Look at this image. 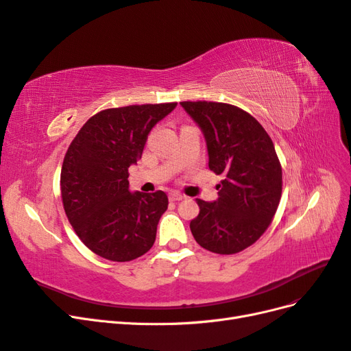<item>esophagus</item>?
Here are the masks:
<instances>
[{
	"label": "esophagus",
	"instance_id": "1",
	"mask_svg": "<svg viewBox=\"0 0 351 351\" xmlns=\"http://www.w3.org/2000/svg\"><path fill=\"white\" fill-rule=\"evenodd\" d=\"M186 196L182 195L180 192H169V200L177 202V200H183Z\"/></svg>",
	"mask_w": 351,
	"mask_h": 351
}]
</instances>
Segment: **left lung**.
Returning <instances> with one entry per match:
<instances>
[{"label":"left lung","instance_id":"obj_1","mask_svg":"<svg viewBox=\"0 0 351 351\" xmlns=\"http://www.w3.org/2000/svg\"><path fill=\"white\" fill-rule=\"evenodd\" d=\"M205 134L209 168L224 180L218 200L196 199L190 230L202 247L234 254L259 240L277 212L282 169L269 134L249 112L224 102L183 101Z\"/></svg>","mask_w":351,"mask_h":351}]
</instances>
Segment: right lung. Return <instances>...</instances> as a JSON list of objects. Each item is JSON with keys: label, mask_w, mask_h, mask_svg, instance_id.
<instances>
[{"label": "right lung", "mask_w": 351, "mask_h": 351, "mask_svg": "<svg viewBox=\"0 0 351 351\" xmlns=\"http://www.w3.org/2000/svg\"><path fill=\"white\" fill-rule=\"evenodd\" d=\"M177 102L102 110L83 124L61 168L66 215L84 246L112 262H129L149 250L168 208L162 190L129 192V167L142 158L152 127Z\"/></svg>", "instance_id": "1"}]
</instances>
